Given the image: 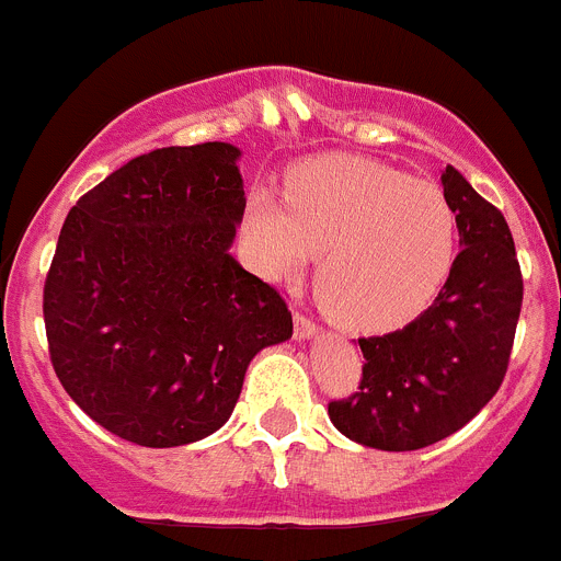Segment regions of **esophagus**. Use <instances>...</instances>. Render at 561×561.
<instances>
[{"label": "esophagus", "instance_id": "34e87169", "mask_svg": "<svg viewBox=\"0 0 561 561\" xmlns=\"http://www.w3.org/2000/svg\"><path fill=\"white\" fill-rule=\"evenodd\" d=\"M317 334V323L306 314H295V336L297 340H309Z\"/></svg>", "mask_w": 561, "mask_h": 561}]
</instances>
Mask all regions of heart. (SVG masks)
<instances>
[{
	"label": "heart",
	"mask_w": 561,
	"mask_h": 561,
	"mask_svg": "<svg viewBox=\"0 0 561 561\" xmlns=\"http://www.w3.org/2000/svg\"><path fill=\"white\" fill-rule=\"evenodd\" d=\"M244 236L255 266L284 280L317 266V300L336 323L388 331L410 323L447 284L458 216L438 185L359 157L297 168L289 199L250 193Z\"/></svg>",
	"instance_id": "heart-1"
}]
</instances>
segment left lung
I'll return each mask as SVG.
<instances>
[{"mask_svg":"<svg viewBox=\"0 0 561 561\" xmlns=\"http://www.w3.org/2000/svg\"><path fill=\"white\" fill-rule=\"evenodd\" d=\"M444 193L463 250L435 304L413 323L362 336L359 393L331 401V424L362 447L410 453L458 433L503 385L523 275L503 213L447 165Z\"/></svg>","mask_w":561,"mask_h":561,"instance_id":"obj_1","label":"left lung"}]
</instances>
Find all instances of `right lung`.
I'll list each match as a JSON object with an SVG mask.
<instances>
[{
	"label": "right lung",
	"instance_id": "obj_1",
	"mask_svg": "<svg viewBox=\"0 0 561 561\" xmlns=\"http://www.w3.org/2000/svg\"><path fill=\"white\" fill-rule=\"evenodd\" d=\"M230 142L134 157L69 210L44 280L49 359L103 430L140 447L207 438L252 356L291 336L286 300L230 255L244 180Z\"/></svg>",
	"mask_w": 561,
	"mask_h": 561
}]
</instances>
